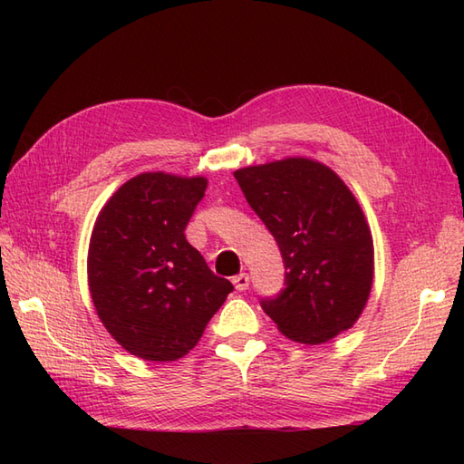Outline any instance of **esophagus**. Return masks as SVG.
<instances>
[{"label": "esophagus", "instance_id": "1", "mask_svg": "<svg viewBox=\"0 0 464 464\" xmlns=\"http://www.w3.org/2000/svg\"><path fill=\"white\" fill-rule=\"evenodd\" d=\"M233 285H235V289H237V291H245V289L249 287V275H247V273L235 275V277H233Z\"/></svg>", "mask_w": 464, "mask_h": 464}]
</instances>
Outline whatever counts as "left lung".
<instances>
[{
	"instance_id": "1",
	"label": "left lung",
	"mask_w": 464,
	"mask_h": 464,
	"mask_svg": "<svg viewBox=\"0 0 464 464\" xmlns=\"http://www.w3.org/2000/svg\"><path fill=\"white\" fill-rule=\"evenodd\" d=\"M245 199L279 245L285 289L261 299L279 331L321 344L351 329L372 285V237L341 177L304 157L233 173Z\"/></svg>"
}]
</instances>
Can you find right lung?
<instances>
[{
  "label": "right lung",
  "mask_w": 464,
  "mask_h": 464,
  "mask_svg": "<svg viewBox=\"0 0 464 464\" xmlns=\"http://www.w3.org/2000/svg\"><path fill=\"white\" fill-rule=\"evenodd\" d=\"M205 189V177L141 173L97 217L87 255L92 299L103 327L135 357L181 359L233 291L185 239Z\"/></svg>",
  "instance_id": "add662e5"
}]
</instances>
